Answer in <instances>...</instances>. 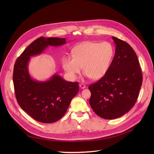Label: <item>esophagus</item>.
Segmentation results:
<instances>
[{"label":"esophagus","instance_id":"34e87169","mask_svg":"<svg viewBox=\"0 0 154 154\" xmlns=\"http://www.w3.org/2000/svg\"><path fill=\"white\" fill-rule=\"evenodd\" d=\"M79 87H80V88H82V89H83V88H85L86 87V85L84 84H80L79 85Z\"/></svg>","mask_w":154,"mask_h":154}]
</instances>
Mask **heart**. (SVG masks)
I'll list each match as a JSON object with an SVG mask.
<instances>
[{
	"instance_id": "heart-1",
	"label": "heart",
	"mask_w": 154,
	"mask_h": 154,
	"mask_svg": "<svg viewBox=\"0 0 154 154\" xmlns=\"http://www.w3.org/2000/svg\"><path fill=\"white\" fill-rule=\"evenodd\" d=\"M114 53V47L108 42H85L73 48L72 57H64L62 67L72 79L77 78L82 67L85 77L99 80L107 74Z\"/></svg>"
}]
</instances>
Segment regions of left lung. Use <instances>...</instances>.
<instances>
[{"instance_id": "8db88e82", "label": "left lung", "mask_w": 154, "mask_h": 154, "mask_svg": "<svg viewBox=\"0 0 154 154\" xmlns=\"http://www.w3.org/2000/svg\"><path fill=\"white\" fill-rule=\"evenodd\" d=\"M116 53L104 77L88 87L89 103L95 114L105 119H114L130 110L137 100L142 74L137 56L131 46L117 37Z\"/></svg>"}]
</instances>
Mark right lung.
Wrapping results in <instances>:
<instances>
[{"mask_svg": "<svg viewBox=\"0 0 154 154\" xmlns=\"http://www.w3.org/2000/svg\"><path fill=\"white\" fill-rule=\"evenodd\" d=\"M65 44V38L39 37L24 50L14 65L16 99L22 110L40 122L53 123L63 116L79 92V82L66 81L57 74L46 81H38L30 75L28 63L31 57L41 54L49 45Z\"/></svg>", "mask_w": 154, "mask_h": 154, "instance_id": "right-lung-1", "label": "right lung"}]
</instances>
